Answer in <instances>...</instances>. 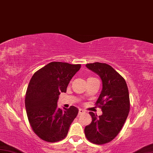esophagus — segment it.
I'll list each match as a JSON object with an SVG mask.
<instances>
[{"mask_svg":"<svg viewBox=\"0 0 153 153\" xmlns=\"http://www.w3.org/2000/svg\"><path fill=\"white\" fill-rule=\"evenodd\" d=\"M85 111L83 110V109L80 108L79 110V114H82L83 113H85Z\"/></svg>","mask_w":153,"mask_h":153,"instance_id":"obj_1","label":"esophagus"}]
</instances>
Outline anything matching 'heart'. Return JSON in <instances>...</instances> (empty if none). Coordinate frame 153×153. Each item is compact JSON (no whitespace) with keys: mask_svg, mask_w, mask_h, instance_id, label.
I'll return each instance as SVG.
<instances>
[{"mask_svg":"<svg viewBox=\"0 0 153 153\" xmlns=\"http://www.w3.org/2000/svg\"><path fill=\"white\" fill-rule=\"evenodd\" d=\"M93 79V77H88V79H87V80H89V79Z\"/></svg>","mask_w":153,"mask_h":153,"instance_id":"1","label":"heart"}]
</instances>
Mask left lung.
<instances>
[{
  "label": "left lung",
  "instance_id": "left-lung-1",
  "mask_svg": "<svg viewBox=\"0 0 153 153\" xmlns=\"http://www.w3.org/2000/svg\"><path fill=\"white\" fill-rule=\"evenodd\" d=\"M86 67L99 74L102 89L95 105L102 114L97 117L93 112L90 125L85 134L88 140L96 145L108 143L116 137L125 124L130 111V99L126 81L120 74L106 63H88Z\"/></svg>",
  "mask_w": 153,
  "mask_h": 153
}]
</instances>
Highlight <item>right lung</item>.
<instances>
[{
  "mask_svg": "<svg viewBox=\"0 0 153 153\" xmlns=\"http://www.w3.org/2000/svg\"><path fill=\"white\" fill-rule=\"evenodd\" d=\"M80 65L51 62L32 76L25 94V107L32 129L48 143L62 140L79 110L71 106L64 110L57 106L60 93H66L69 82Z\"/></svg>",
  "mask_w": 153,
  "mask_h": 153,
  "instance_id": "add662e5",
  "label": "right lung"
}]
</instances>
